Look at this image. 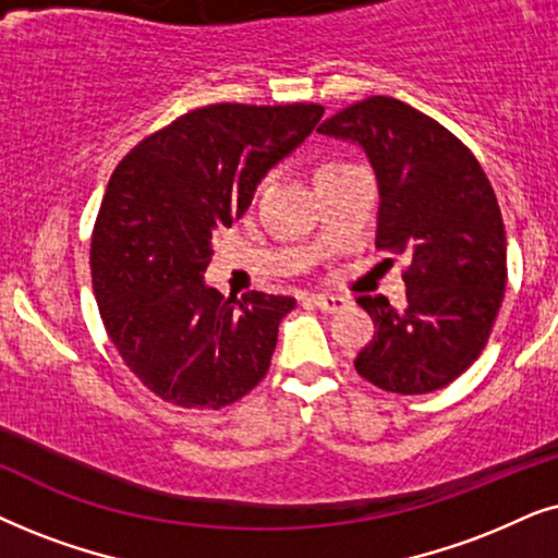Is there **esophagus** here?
Returning <instances> with one entry per match:
<instances>
[{"label": "esophagus", "instance_id": "1", "mask_svg": "<svg viewBox=\"0 0 558 558\" xmlns=\"http://www.w3.org/2000/svg\"><path fill=\"white\" fill-rule=\"evenodd\" d=\"M311 303L324 314H339V311L347 308V299L344 295H331V293H314L311 295Z\"/></svg>", "mask_w": 558, "mask_h": 558}]
</instances>
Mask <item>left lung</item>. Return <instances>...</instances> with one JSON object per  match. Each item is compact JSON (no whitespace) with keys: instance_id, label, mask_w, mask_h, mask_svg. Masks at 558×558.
Wrapping results in <instances>:
<instances>
[{"instance_id":"obj_1","label":"left lung","mask_w":558,"mask_h":558,"mask_svg":"<svg viewBox=\"0 0 558 558\" xmlns=\"http://www.w3.org/2000/svg\"><path fill=\"white\" fill-rule=\"evenodd\" d=\"M365 150L380 189L377 250L411 259L408 306L360 295L375 337L354 367L398 396H423L457 380L477 360L508 280L502 214L485 170L436 119L369 96L318 128Z\"/></svg>"}]
</instances>
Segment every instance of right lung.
Segmentation results:
<instances>
[{"label":"right lung","mask_w":558,"mask_h":558,"mask_svg":"<svg viewBox=\"0 0 558 558\" xmlns=\"http://www.w3.org/2000/svg\"><path fill=\"white\" fill-rule=\"evenodd\" d=\"M322 104H211L132 147L92 234V283L111 344L166 403L219 411L267 375L291 295H221L204 283L211 234L232 227Z\"/></svg>","instance_id":"1"}]
</instances>
